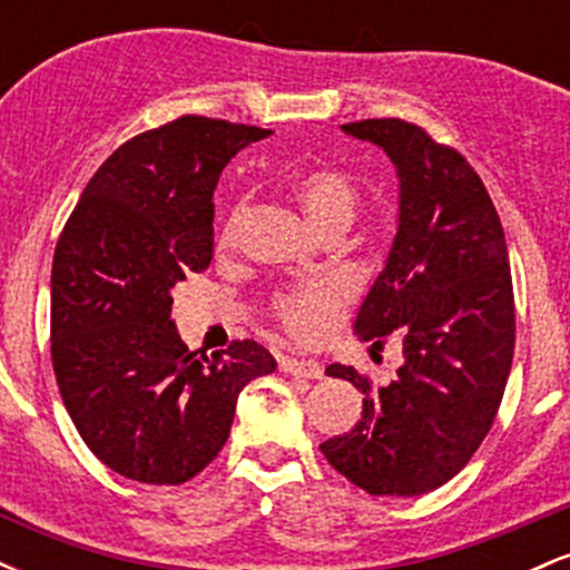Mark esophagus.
<instances>
[{
  "instance_id": "obj_1",
  "label": "esophagus",
  "mask_w": 570,
  "mask_h": 570,
  "mask_svg": "<svg viewBox=\"0 0 570 570\" xmlns=\"http://www.w3.org/2000/svg\"><path fill=\"white\" fill-rule=\"evenodd\" d=\"M281 370L289 372V375L307 377V381H318L324 375V367L313 358H281Z\"/></svg>"
}]
</instances>
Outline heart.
I'll list each match as a JSON object with an SVG mask.
<instances>
[{
	"label": "heart",
	"mask_w": 570,
	"mask_h": 570,
	"mask_svg": "<svg viewBox=\"0 0 570 570\" xmlns=\"http://www.w3.org/2000/svg\"><path fill=\"white\" fill-rule=\"evenodd\" d=\"M294 200L313 222L316 230H335V227H348L358 208L356 185L335 168H311L299 174L292 185ZM246 219V200H238L227 214L225 225L219 230V244L230 246L238 238L240 225ZM345 286L335 281H322V284H305L299 289L281 294L276 299V316L286 326L292 337L313 343L324 337L332 326L337 324L340 311H343Z\"/></svg>",
	"instance_id": "1"
}]
</instances>
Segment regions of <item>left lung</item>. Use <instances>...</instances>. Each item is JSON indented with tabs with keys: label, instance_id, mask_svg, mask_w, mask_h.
Masks as SVG:
<instances>
[{
	"label": "left lung",
	"instance_id": "obj_1",
	"mask_svg": "<svg viewBox=\"0 0 570 570\" xmlns=\"http://www.w3.org/2000/svg\"><path fill=\"white\" fill-rule=\"evenodd\" d=\"M381 147L399 179L396 235L353 322L370 348L402 340V367L362 391V417L322 444L326 461L370 495H423L461 472L499 412L514 356L507 240L485 185L455 149L396 120L340 126Z\"/></svg>",
	"mask_w": 570,
	"mask_h": 570
}]
</instances>
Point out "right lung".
I'll return each instance as SVG.
<instances>
[{
	"mask_svg": "<svg viewBox=\"0 0 570 570\" xmlns=\"http://www.w3.org/2000/svg\"><path fill=\"white\" fill-rule=\"evenodd\" d=\"M265 136L195 115L134 136L94 174L58 238V391L85 444L128 480H193L225 448L244 385L276 370L254 340L198 356L171 318L174 286L214 257L222 168Z\"/></svg>",
	"mask_w": 570,
	"mask_h": 570,
	"instance_id": "add662e5",
	"label": "right lung"
}]
</instances>
